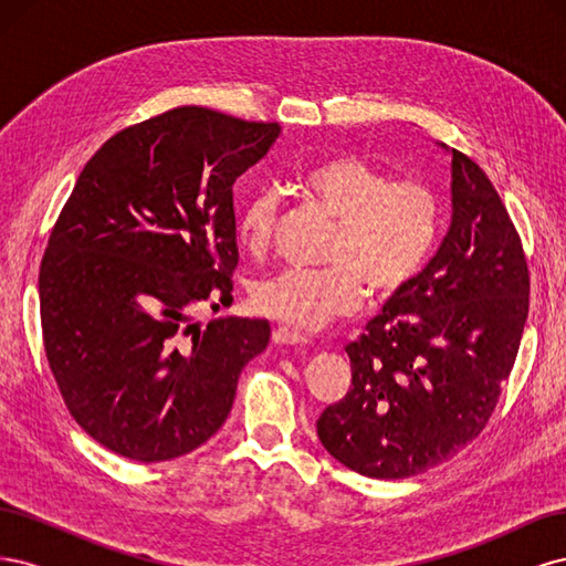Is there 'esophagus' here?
<instances>
[{
	"instance_id": "obj_1",
	"label": "esophagus",
	"mask_w": 566,
	"mask_h": 566,
	"mask_svg": "<svg viewBox=\"0 0 566 566\" xmlns=\"http://www.w3.org/2000/svg\"><path fill=\"white\" fill-rule=\"evenodd\" d=\"M273 342H276V345H306L310 337L300 331L287 328V325H279V328L273 331Z\"/></svg>"
}]
</instances>
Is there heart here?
I'll return each instance as SVG.
<instances>
[{"mask_svg": "<svg viewBox=\"0 0 566 566\" xmlns=\"http://www.w3.org/2000/svg\"><path fill=\"white\" fill-rule=\"evenodd\" d=\"M293 188L314 210L335 219L318 269L290 266L252 287L262 314L300 331H316L354 312L364 293L385 300L401 293L430 260L443 221L437 188L416 177L391 179L387 169L352 153L306 165ZM279 221V196L264 188L238 212L243 250L269 248Z\"/></svg>", "mask_w": 566, "mask_h": 566, "instance_id": "b5f03b06", "label": "heart"}]
</instances>
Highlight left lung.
I'll return each mask as SVG.
<instances>
[{
  "label": "left lung",
  "instance_id": "left-lung-1",
  "mask_svg": "<svg viewBox=\"0 0 566 566\" xmlns=\"http://www.w3.org/2000/svg\"><path fill=\"white\" fill-rule=\"evenodd\" d=\"M451 153L447 238L345 347L352 387L316 420L323 449L364 476H416L465 449L520 352L531 285L522 238L484 169Z\"/></svg>",
  "mask_w": 566,
  "mask_h": 566
}]
</instances>
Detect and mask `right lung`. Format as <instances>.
I'll use <instances>...</instances> for the list:
<instances>
[{
	"label": "right lung",
	"instance_id": "obj_1",
	"mask_svg": "<svg viewBox=\"0 0 566 566\" xmlns=\"http://www.w3.org/2000/svg\"><path fill=\"white\" fill-rule=\"evenodd\" d=\"M279 132L179 106L111 136L77 177L40 264L42 339L67 410L108 451L202 447L266 349V321L191 316L233 302V184Z\"/></svg>",
	"mask_w": 566,
	"mask_h": 566
}]
</instances>
